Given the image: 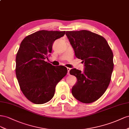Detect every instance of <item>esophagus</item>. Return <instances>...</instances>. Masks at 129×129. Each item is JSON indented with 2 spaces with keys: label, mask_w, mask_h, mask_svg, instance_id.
Listing matches in <instances>:
<instances>
[{
  "label": "esophagus",
  "mask_w": 129,
  "mask_h": 129,
  "mask_svg": "<svg viewBox=\"0 0 129 129\" xmlns=\"http://www.w3.org/2000/svg\"><path fill=\"white\" fill-rule=\"evenodd\" d=\"M70 70H71V69H70V68H67V70H68V75H70V73H69V72H70Z\"/></svg>",
  "instance_id": "esophagus-1"
}]
</instances>
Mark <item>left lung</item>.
<instances>
[{"label":"left lung","mask_w":129,"mask_h":129,"mask_svg":"<svg viewBox=\"0 0 129 129\" xmlns=\"http://www.w3.org/2000/svg\"><path fill=\"white\" fill-rule=\"evenodd\" d=\"M75 56L83 60L84 70L70 71L77 81L72 94L84 103H91L104 93L111 80L113 69V53L106 39L87 30L66 32Z\"/></svg>","instance_id":"left-lung-1"}]
</instances>
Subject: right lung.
Returning <instances> with one entry per match:
<instances>
[{"label": "right lung", "mask_w": 129, "mask_h": 129, "mask_svg": "<svg viewBox=\"0 0 129 129\" xmlns=\"http://www.w3.org/2000/svg\"><path fill=\"white\" fill-rule=\"evenodd\" d=\"M65 31L41 30L21 42L16 59V74L20 89L33 103L42 104L53 98L58 83L67 75L64 66L54 67L45 59L52 52L54 42Z\"/></svg>", "instance_id": "obj_1"}]
</instances>
